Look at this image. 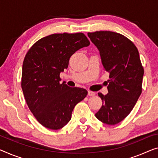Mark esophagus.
I'll return each instance as SVG.
<instances>
[{
  "mask_svg": "<svg viewBox=\"0 0 158 158\" xmlns=\"http://www.w3.org/2000/svg\"><path fill=\"white\" fill-rule=\"evenodd\" d=\"M88 95L89 96H95L96 95V93L95 92H93V91H88Z\"/></svg>",
  "mask_w": 158,
  "mask_h": 158,
  "instance_id": "esophagus-1",
  "label": "esophagus"
}]
</instances>
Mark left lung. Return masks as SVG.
Segmentation results:
<instances>
[{
	"instance_id": "obj_1",
	"label": "left lung",
	"mask_w": 158,
	"mask_h": 158,
	"mask_svg": "<svg viewBox=\"0 0 158 158\" xmlns=\"http://www.w3.org/2000/svg\"><path fill=\"white\" fill-rule=\"evenodd\" d=\"M109 73L108 94L98 93L103 105L95 114L102 123L115 125L130 114L142 92L144 69L139 52L130 40L110 31L88 32Z\"/></svg>"
}]
</instances>
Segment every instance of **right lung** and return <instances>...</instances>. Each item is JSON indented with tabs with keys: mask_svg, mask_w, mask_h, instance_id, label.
<instances>
[{
	"mask_svg": "<svg viewBox=\"0 0 158 158\" xmlns=\"http://www.w3.org/2000/svg\"><path fill=\"white\" fill-rule=\"evenodd\" d=\"M83 33L52 34L30 49L23 64V92L30 110L42 126L59 130L71 120L75 106L88 91L60 84V74L67 69L75 52L88 47Z\"/></svg>",
	"mask_w": 158,
	"mask_h": 158,
	"instance_id": "add662e5",
	"label": "right lung"
}]
</instances>
